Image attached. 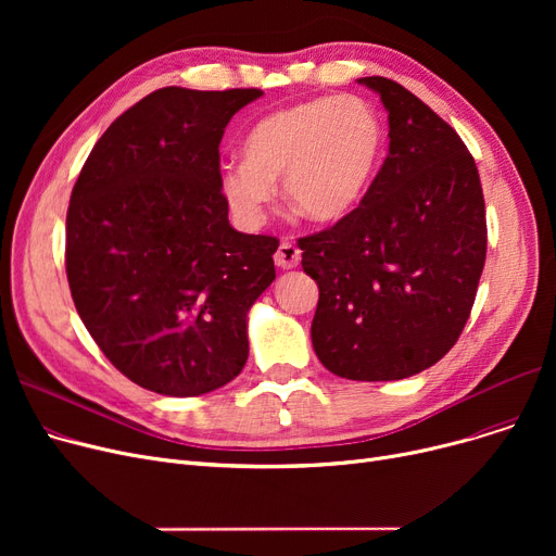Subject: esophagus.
Wrapping results in <instances>:
<instances>
[{"label": "esophagus", "mask_w": 556, "mask_h": 556, "mask_svg": "<svg viewBox=\"0 0 556 556\" xmlns=\"http://www.w3.org/2000/svg\"><path fill=\"white\" fill-rule=\"evenodd\" d=\"M300 258H302V252H300V248L293 241H281L277 252H275V263H277L279 268H283V270L298 268L300 266Z\"/></svg>", "instance_id": "1"}]
</instances>
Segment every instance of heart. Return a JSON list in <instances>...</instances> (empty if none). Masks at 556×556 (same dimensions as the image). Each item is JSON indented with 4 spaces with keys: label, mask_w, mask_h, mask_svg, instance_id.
<instances>
[{
    "label": "heart",
    "mask_w": 556,
    "mask_h": 556,
    "mask_svg": "<svg viewBox=\"0 0 556 556\" xmlns=\"http://www.w3.org/2000/svg\"><path fill=\"white\" fill-rule=\"evenodd\" d=\"M381 114L358 97H317L252 126L243 162L220 173V189L243 223L256 225L283 178V195L313 223H336L367 195L386 153Z\"/></svg>",
    "instance_id": "1"
}]
</instances>
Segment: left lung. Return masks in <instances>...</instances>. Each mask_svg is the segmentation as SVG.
I'll use <instances>...</instances> for the list:
<instances>
[{"instance_id":"8db88e82","label":"left lung","mask_w":556,"mask_h":556,"mask_svg":"<svg viewBox=\"0 0 556 556\" xmlns=\"http://www.w3.org/2000/svg\"><path fill=\"white\" fill-rule=\"evenodd\" d=\"M358 83L388 110V157L352 214L298 245L319 288V363L349 381H399L442 361L471 315L486 256L484 195L442 116L390 78Z\"/></svg>"}]
</instances>
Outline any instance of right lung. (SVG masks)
Listing matches in <instances>:
<instances>
[{
	"label": "right lung",
	"instance_id": "obj_1",
	"mask_svg": "<svg viewBox=\"0 0 556 556\" xmlns=\"http://www.w3.org/2000/svg\"><path fill=\"white\" fill-rule=\"evenodd\" d=\"M263 92L162 87L101 135L67 210L76 311L105 358L164 396H200L248 361V313L275 279V237L229 225L218 146Z\"/></svg>",
	"mask_w": 556,
	"mask_h": 556
}]
</instances>
